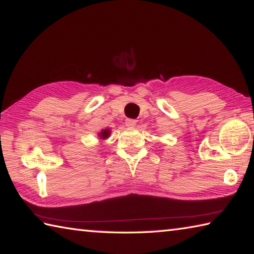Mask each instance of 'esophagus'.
Returning <instances> with one entry per match:
<instances>
[{
  "instance_id": "esophagus-1",
  "label": "esophagus",
  "mask_w": 254,
  "mask_h": 254,
  "mask_svg": "<svg viewBox=\"0 0 254 254\" xmlns=\"http://www.w3.org/2000/svg\"><path fill=\"white\" fill-rule=\"evenodd\" d=\"M126 124H127V127H135L136 121H135V120H133V119H127L126 121Z\"/></svg>"
}]
</instances>
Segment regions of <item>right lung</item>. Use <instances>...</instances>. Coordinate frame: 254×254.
<instances>
[{
    "label": "right lung",
    "instance_id": "obj_1",
    "mask_svg": "<svg viewBox=\"0 0 254 254\" xmlns=\"http://www.w3.org/2000/svg\"><path fill=\"white\" fill-rule=\"evenodd\" d=\"M110 133H111V131L109 130V128H107V130H103L101 133H100V136L102 137V139H105V137H107L110 135Z\"/></svg>",
    "mask_w": 254,
    "mask_h": 254
}]
</instances>
